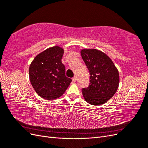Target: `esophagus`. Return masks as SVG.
Instances as JSON below:
<instances>
[{
    "label": "esophagus",
    "instance_id": "34e87169",
    "mask_svg": "<svg viewBox=\"0 0 148 148\" xmlns=\"http://www.w3.org/2000/svg\"><path fill=\"white\" fill-rule=\"evenodd\" d=\"M72 80H73V82H75L76 80H77V78H76V77H74L72 78Z\"/></svg>",
    "mask_w": 148,
    "mask_h": 148
}]
</instances>
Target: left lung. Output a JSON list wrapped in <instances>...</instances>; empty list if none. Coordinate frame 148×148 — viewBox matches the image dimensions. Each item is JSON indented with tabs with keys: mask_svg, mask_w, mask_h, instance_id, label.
<instances>
[{
	"mask_svg": "<svg viewBox=\"0 0 148 148\" xmlns=\"http://www.w3.org/2000/svg\"><path fill=\"white\" fill-rule=\"evenodd\" d=\"M82 59L89 72V84L82 88L83 96L91 105L103 104L112 97L119 84V74L113 62L96 49H83Z\"/></svg>",
	"mask_w": 148,
	"mask_h": 148,
	"instance_id": "1",
	"label": "left lung"
}]
</instances>
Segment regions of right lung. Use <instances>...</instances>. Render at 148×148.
I'll use <instances>...</instances> for the list:
<instances>
[{"label": "right lung", "instance_id": "obj_1", "mask_svg": "<svg viewBox=\"0 0 148 148\" xmlns=\"http://www.w3.org/2000/svg\"><path fill=\"white\" fill-rule=\"evenodd\" d=\"M63 55V49L49 48L36 57L29 66L31 83L44 99L53 100L60 97L71 82L65 76V67L62 63Z\"/></svg>", "mask_w": 148, "mask_h": 148}]
</instances>
